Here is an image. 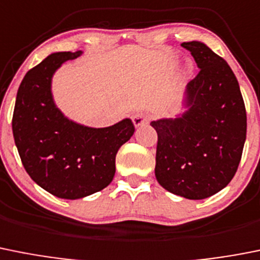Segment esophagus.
Here are the masks:
<instances>
[{"label": "esophagus", "instance_id": "1", "mask_svg": "<svg viewBox=\"0 0 260 260\" xmlns=\"http://www.w3.org/2000/svg\"><path fill=\"white\" fill-rule=\"evenodd\" d=\"M133 122H134L135 127H140V126L147 125L149 122V120L144 113H135L133 116Z\"/></svg>", "mask_w": 260, "mask_h": 260}]
</instances>
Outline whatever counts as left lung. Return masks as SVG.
<instances>
[{
  "label": "left lung",
  "mask_w": 260,
  "mask_h": 260,
  "mask_svg": "<svg viewBox=\"0 0 260 260\" xmlns=\"http://www.w3.org/2000/svg\"><path fill=\"white\" fill-rule=\"evenodd\" d=\"M182 46L200 72L185 87V111L151 122L158 137L154 175L171 193L202 200L235 177L246 139V111L227 61L201 41Z\"/></svg>",
  "instance_id": "left-lung-1"
}]
</instances>
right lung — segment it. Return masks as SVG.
Here are the masks:
<instances>
[{
	"label": "right lung",
	"mask_w": 260,
	"mask_h": 260,
	"mask_svg": "<svg viewBox=\"0 0 260 260\" xmlns=\"http://www.w3.org/2000/svg\"><path fill=\"white\" fill-rule=\"evenodd\" d=\"M81 50L50 54L28 71L19 86L13 134L33 182L49 193L77 200L104 189L116 173V154L135 132L130 118L108 127H90L64 116L51 91L52 76Z\"/></svg>",
	"instance_id": "1"
}]
</instances>
